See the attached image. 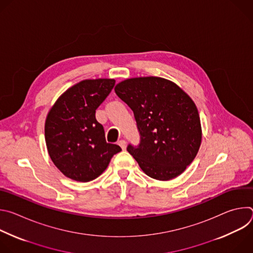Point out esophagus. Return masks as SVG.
I'll list each match as a JSON object with an SVG mask.
<instances>
[{
    "label": "esophagus",
    "instance_id": "1",
    "mask_svg": "<svg viewBox=\"0 0 253 253\" xmlns=\"http://www.w3.org/2000/svg\"><path fill=\"white\" fill-rule=\"evenodd\" d=\"M118 145H119L123 150H125V149H126V141H125V140H120V141L118 142Z\"/></svg>",
    "mask_w": 253,
    "mask_h": 253
}]
</instances>
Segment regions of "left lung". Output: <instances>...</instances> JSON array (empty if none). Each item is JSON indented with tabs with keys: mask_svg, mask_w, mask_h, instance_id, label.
<instances>
[{
	"mask_svg": "<svg viewBox=\"0 0 253 253\" xmlns=\"http://www.w3.org/2000/svg\"><path fill=\"white\" fill-rule=\"evenodd\" d=\"M115 93L134 113L139 146L127 151L149 177L167 181L194 160L202 139L197 107L175 83L160 77H138L118 83Z\"/></svg>",
	"mask_w": 253,
	"mask_h": 253,
	"instance_id": "1",
	"label": "left lung"
}]
</instances>
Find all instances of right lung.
<instances>
[{
    "label": "right lung",
    "mask_w": 253,
    "mask_h": 253,
    "mask_svg": "<svg viewBox=\"0 0 253 253\" xmlns=\"http://www.w3.org/2000/svg\"><path fill=\"white\" fill-rule=\"evenodd\" d=\"M114 85V79L83 80L66 90L47 115L45 140L50 158L75 181L96 179L121 151L116 144L106 142L104 128L95 117Z\"/></svg>",
    "instance_id": "add662e5"
}]
</instances>
